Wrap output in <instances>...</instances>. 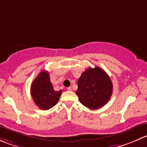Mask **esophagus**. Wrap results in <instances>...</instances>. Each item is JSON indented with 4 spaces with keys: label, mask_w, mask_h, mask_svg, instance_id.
<instances>
[{
    "label": "esophagus",
    "mask_w": 147,
    "mask_h": 147,
    "mask_svg": "<svg viewBox=\"0 0 147 147\" xmlns=\"http://www.w3.org/2000/svg\"><path fill=\"white\" fill-rule=\"evenodd\" d=\"M67 90L68 91H72V87H68V88H67Z\"/></svg>",
    "instance_id": "esophagus-1"
}]
</instances>
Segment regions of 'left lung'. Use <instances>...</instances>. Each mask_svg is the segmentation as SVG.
<instances>
[{"mask_svg": "<svg viewBox=\"0 0 147 147\" xmlns=\"http://www.w3.org/2000/svg\"><path fill=\"white\" fill-rule=\"evenodd\" d=\"M76 94L83 105L92 110L107 103L113 92V84L108 74L98 67H89L78 80Z\"/></svg>", "mask_w": 147, "mask_h": 147, "instance_id": "obj_1", "label": "left lung"}]
</instances>
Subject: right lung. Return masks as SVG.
Wrapping results in <instances>:
<instances>
[{
    "instance_id": "obj_1",
    "label": "right lung",
    "mask_w": 147,
    "mask_h": 147,
    "mask_svg": "<svg viewBox=\"0 0 147 147\" xmlns=\"http://www.w3.org/2000/svg\"><path fill=\"white\" fill-rule=\"evenodd\" d=\"M31 94L36 105L42 110L50 109L57 103L62 90L55 91L50 81L49 72L43 70L33 81Z\"/></svg>"
}]
</instances>
